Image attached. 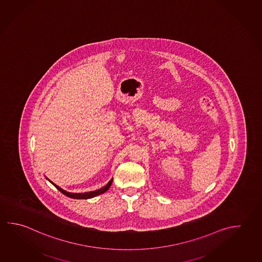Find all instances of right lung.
Here are the masks:
<instances>
[{
  "label": "right lung",
  "instance_id": "1",
  "mask_svg": "<svg viewBox=\"0 0 262 262\" xmlns=\"http://www.w3.org/2000/svg\"><path fill=\"white\" fill-rule=\"evenodd\" d=\"M112 180L113 179H111V181L108 182V183L106 184V186L104 187V188H99V189H97V190H95V191H90V192H84V193H71L67 192V191H65L63 190L62 188H60V187H58L57 185H55L54 183L53 184L54 186H55L56 188L57 189H59L60 192L62 193V194H64L66 195L67 197L73 198V199H90V198H94L97 196V195H100L102 193L106 192V190L108 189V188H111V184H112Z\"/></svg>",
  "mask_w": 262,
  "mask_h": 262
}]
</instances>
